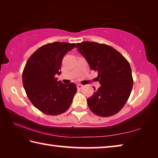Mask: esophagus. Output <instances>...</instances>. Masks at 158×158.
Instances as JSON below:
<instances>
[{
  "instance_id": "esophagus-1",
  "label": "esophagus",
  "mask_w": 158,
  "mask_h": 158,
  "mask_svg": "<svg viewBox=\"0 0 158 158\" xmlns=\"http://www.w3.org/2000/svg\"><path fill=\"white\" fill-rule=\"evenodd\" d=\"M77 89H78L79 90H81L82 88H83V85H81V84H77Z\"/></svg>"
}]
</instances>
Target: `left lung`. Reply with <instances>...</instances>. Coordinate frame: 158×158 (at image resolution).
I'll list each match as a JSON object with an SVG mask.
<instances>
[{
    "label": "left lung",
    "mask_w": 158,
    "mask_h": 158,
    "mask_svg": "<svg viewBox=\"0 0 158 158\" xmlns=\"http://www.w3.org/2000/svg\"><path fill=\"white\" fill-rule=\"evenodd\" d=\"M76 47L89 63L91 70L98 72L101 84L87 100L93 114L108 117L117 114L129 98L133 86L130 63L121 53L107 44L82 42Z\"/></svg>",
    "instance_id": "8db88e82"
}]
</instances>
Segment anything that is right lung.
I'll return each mask as SVG.
<instances>
[{"instance_id":"obj_1","label":"right lung","mask_w":158,"mask_h":158,"mask_svg":"<svg viewBox=\"0 0 158 158\" xmlns=\"http://www.w3.org/2000/svg\"><path fill=\"white\" fill-rule=\"evenodd\" d=\"M76 46L74 43L55 42L44 44L28 58L23 69L22 81L28 98L42 113L56 116L66 111L77 93L74 83L63 84L56 74H60L63 58Z\"/></svg>"}]
</instances>
